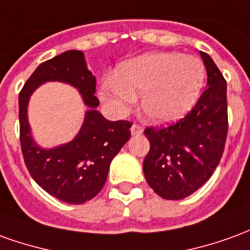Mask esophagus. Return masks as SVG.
I'll list each match as a JSON object with an SVG mask.
<instances>
[{
	"mask_svg": "<svg viewBox=\"0 0 250 250\" xmlns=\"http://www.w3.org/2000/svg\"><path fill=\"white\" fill-rule=\"evenodd\" d=\"M131 135H141L143 132V128L141 127V125H131Z\"/></svg>",
	"mask_w": 250,
	"mask_h": 250,
	"instance_id": "obj_1",
	"label": "esophagus"
}]
</instances>
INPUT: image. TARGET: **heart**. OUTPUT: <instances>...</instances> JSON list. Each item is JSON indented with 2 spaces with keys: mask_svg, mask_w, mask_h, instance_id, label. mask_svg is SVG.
Instances as JSON below:
<instances>
[{
  "mask_svg": "<svg viewBox=\"0 0 250 250\" xmlns=\"http://www.w3.org/2000/svg\"><path fill=\"white\" fill-rule=\"evenodd\" d=\"M202 59L181 52H151L119 64L115 77L104 81L101 101L116 115L130 109L141 93V108L154 125H169L195 107L203 90Z\"/></svg>",
  "mask_w": 250,
  "mask_h": 250,
  "instance_id": "b5f03b06",
  "label": "heart"
}]
</instances>
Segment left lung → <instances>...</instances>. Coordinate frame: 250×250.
<instances>
[{
    "label": "left lung",
    "instance_id": "left-lung-1",
    "mask_svg": "<svg viewBox=\"0 0 250 250\" xmlns=\"http://www.w3.org/2000/svg\"><path fill=\"white\" fill-rule=\"evenodd\" d=\"M207 86L192 111L165 128H146L150 150L143 161L146 181L157 195L180 200L198 191L221 161L228 135L226 81L210 55L200 51Z\"/></svg>",
    "mask_w": 250,
    "mask_h": 250
}]
</instances>
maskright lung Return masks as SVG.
<instances>
[{
    "mask_svg": "<svg viewBox=\"0 0 250 250\" xmlns=\"http://www.w3.org/2000/svg\"><path fill=\"white\" fill-rule=\"evenodd\" d=\"M46 82L67 83L79 90L85 111L82 128L70 143L43 148L34 141L27 122L30 96ZM96 77L83 51L69 50L40 63L19 95L20 143L32 179L61 202L81 204L93 199L107 181L113 157L130 139V122L105 119L99 111Z\"/></svg>",
    "mask_w": 250,
    "mask_h": 250,
    "instance_id": "1",
    "label": "right lung"
}]
</instances>
